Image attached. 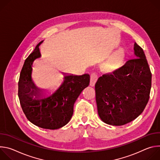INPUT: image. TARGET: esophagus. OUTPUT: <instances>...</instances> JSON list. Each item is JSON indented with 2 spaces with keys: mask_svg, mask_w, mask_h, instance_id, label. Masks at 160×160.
I'll return each instance as SVG.
<instances>
[{
  "mask_svg": "<svg viewBox=\"0 0 160 160\" xmlns=\"http://www.w3.org/2000/svg\"><path fill=\"white\" fill-rule=\"evenodd\" d=\"M98 78V76L96 73H92L90 75V86H94L96 82H97Z\"/></svg>",
  "mask_w": 160,
  "mask_h": 160,
  "instance_id": "34e87169",
  "label": "esophagus"
}]
</instances>
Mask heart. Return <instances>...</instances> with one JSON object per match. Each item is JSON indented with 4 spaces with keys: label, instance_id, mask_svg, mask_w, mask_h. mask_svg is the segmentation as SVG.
Instances as JSON below:
<instances>
[{
    "label": "heart",
    "instance_id": "b5f03b06",
    "mask_svg": "<svg viewBox=\"0 0 160 160\" xmlns=\"http://www.w3.org/2000/svg\"><path fill=\"white\" fill-rule=\"evenodd\" d=\"M125 57V52L123 49L120 48L114 52L111 56L107 59L102 65L104 71L110 72L117 69L122 62Z\"/></svg>",
    "mask_w": 160,
    "mask_h": 160
}]
</instances>
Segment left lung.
Instances as JSON below:
<instances>
[{
	"label": "left lung",
	"instance_id": "1",
	"mask_svg": "<svg viewBox=\"0 0 160 160\" xmlns=\"http://www.w3.org/2000/svg\"><path fill=\"white\" fill-rule=\"evenodd\" d=\"M136 58L100 77L96 85L98 115L106 123L120 126L143 112L151 88V73L143 49L135 43Z\"/></svg>",
	"mask_w": 160,
	"mask_h": 160
}]
</instances>
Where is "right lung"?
<instances>
[{
  "instance_id": "add662e5",
  "label": "right lung",
  "mask_w": 160,
  "mask_h": 160,
  "mask_svg": "<svg viewBox=\"0 0 160 160\" xmlns=\"http://www.w3.org/2000/svg\"><path fill=\"white\" fill-rule=\"evenodd\" d=\"M39 42L25 59L18 82V97L21 108L27 119L42 128L54 130L66 125L73 113V105L82 91L88 87L90 76L69 75L64 77L61 86L52 96L38 99L40 89L32 80V63L40 57ZM35 96L37 99H33Z\"/></svg>"
}]
</instances>
